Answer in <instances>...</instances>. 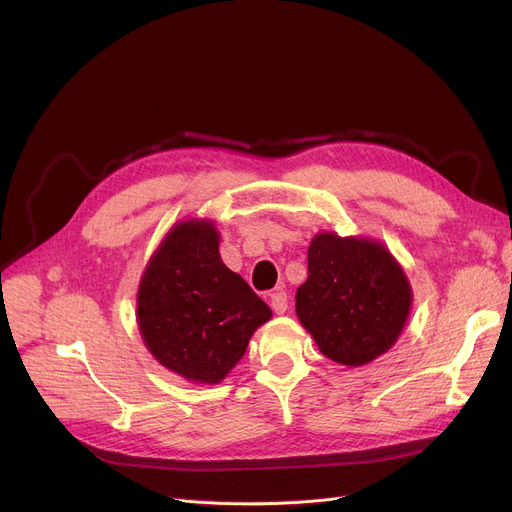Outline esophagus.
<instances>
[{"label":"esophagus","mask_w":512,"mask_h":512,"mask_svg":"<svg viewBox=\"0 0 512 512\" xmlns=\"http://www.w3.org/2000/svg\"><path fill=\"white\" fill-rule=\"evenodd\" d=\"M269 304L276 315H284L288 311V294L284 290H276L269 294Z\"/></svg>","instance_id":"1"}]
</instances>
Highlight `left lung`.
<instances>
[{"label": "left lung", "instance_id": "8db88e82", "mask_svg": "<svg viewBox=\"0 0 512 512\" xmlns=\"http://www.w3.org/2000/svg\"><path fill=\"white\" fill-rule=\"evenodd\" d=\"M410 306L412 286L385 245L335 232L313 238L296 315L327 358L344 366L379 358L397 342Z\"/></svg>", "mask_w": 512, "mask_h": 512}]
</instances>
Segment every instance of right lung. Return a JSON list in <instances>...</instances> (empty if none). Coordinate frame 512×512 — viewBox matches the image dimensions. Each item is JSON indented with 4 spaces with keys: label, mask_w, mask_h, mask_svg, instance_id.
<instances>
[{
    "label": "right lung",
    "mask_w": 512,
    "mask_h": 512,
    "mask_svg": "<svg viewBox=\"0 0 512 512\" xmlns=\"http://www.w3.org/2000/svg\"><path fill=\"white\" fill-rule=\"evenodd\" d=\"M212 220L168 230L144 269L138 325L150 354L191 383L216 385L271 319L269 306L220 259Z\"/></svg>",
    "instance_id": "1"
}]
</instances>
